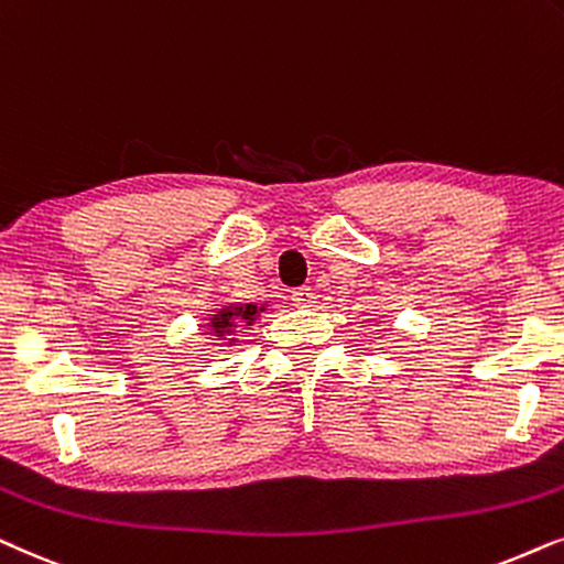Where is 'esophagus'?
I'll use <instances>...</instances> for the list:
<instances>
[{
    "instance_id": "34e87169",
    "label": "esophagus",
    "mask_w": 564,
    "mask_h": 564,
    "mask_svg": "<svg viewBox=\"0 0 564 564\" xmlns=\"http://www.w3.org/2000/svg\"><path fill=\"white\" fill-rule=\"evenodd\" d=\"M314 299H317V294H314V289H310V286L294 289V294H291V302H294L296 306H312Z\"/></svg>"
}]
</instances>
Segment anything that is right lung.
I'll use <instances>...</instances> for the list:
<instances>
[{"mask_svg":"<svg viewBox=\"0 0 564 564\" xmlns=\"http://www.w3.org/2000/svg\"><path fill=\"white\" fill-rule=\"evenodd\" d=\"M265 312V304H227L219 312H214L206 322V333H212L216 340H224L227 345H235L237 329H250L254 319Z\"/></svg>","mask_w":564,"mask_h":564,"instance_id":"1","label":"right lung"}]
</instances>
